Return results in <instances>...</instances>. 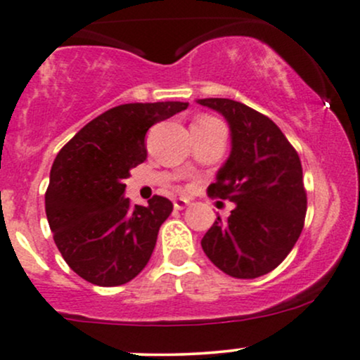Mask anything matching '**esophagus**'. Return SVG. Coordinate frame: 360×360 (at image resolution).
<instances>
[{
  "label": "esophagus",
  "mask_w": 360,
  "mask_h": 360,
  "mask_svg": "<svg viewBox=\"0 0 360 360\" xmlns=\"http://www.w3.org/2000/svg\"><path fill=\"white\" fill-rule=\"evenodd\" d=\"M186 206H189V200H184V198H179V200L174 201V208H176V210H184Z\"/></svg>",
  "instance_id": "34e87169"
}]
</instances>
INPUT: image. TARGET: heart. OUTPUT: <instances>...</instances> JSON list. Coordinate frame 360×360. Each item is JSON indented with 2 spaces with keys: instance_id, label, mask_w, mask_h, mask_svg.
Segmentation results:
<instances>
[{
  "instance_id": "b5f03b06",
  "label": "heart",
  "mask_w": 360,
  "mask_h": 360,
  "mask_svg": "<svg viewBox=\"0 0 360 360\" xmlns=\"http://www.w3.org/2000/svg\"><path fill=\"white\" fill-rule=\"evenodd\" d=\"M200 120H212L210 117H203V118H200ZM200 120H196V122H200Z\"/></svg>"
}]
</instances>
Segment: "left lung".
<instances>
[{
	"mask_svg": "<svg viewBox=\"0 0 360 360\" xmlns=\"http://www.w3.org/2000/svg\"><path fill=\"white\" fill-rule=\"evenodd\" d=\"M196 103L229 123L232 148L208 193L235 203L226 220L217 217L201 247L225 274L259 278L286 259L303 230L307 193L300 157L271 118L243 103Z\"/></svg>",
	"mask_w": 360,
	"mask_h": 360,
	"instance_id": "8db88e82",
	"label": "left lung"
}]
</instances>
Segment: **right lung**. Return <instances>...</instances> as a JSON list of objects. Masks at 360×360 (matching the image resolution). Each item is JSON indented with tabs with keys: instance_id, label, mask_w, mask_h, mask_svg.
<instances>
[{
	"instance_id": "add662e5",
	"label": "right lung",
	"mask_w": 360,
	"mask_h": 360,
	"mask_svg": "<svg viewBox=\"0 0 360 360\" xmlns=\"http://www.w3.org/2000/svg\"><path fill=\"white\" fill-rule=\"evenodd\" d=\"M186 108L183 101L115 106L82 127L57 154L45 213L62 257L88 283L120 286L147 266L172 203L154 196L147 206H131L123 181L147 159L148 128Z\"/></svg>"
}]
</instances>
